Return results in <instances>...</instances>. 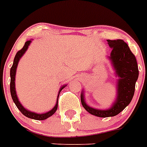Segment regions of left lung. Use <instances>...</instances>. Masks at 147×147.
I'll return each instance as SVG.
<instances>
[{
  "label": "left lung",
  "mask_w": 147,
  "mask_h": 147,
  "mask_svg": "<svg viewBox=\"0 0 147 147\" xmlns=\"http://www.w3.org/2000/svg\"><path fill=\"white\" fill-rule=\"evenodd\" d=\"M112 52L107 56L118 78L116 83V98L109 108L95 109L89 107L85 101L84 91L81 94V100L84 108L89 113L97 117L107 118L118 115L130 104L135 93V83L138 78V67L136 58L123 40H107Z\"/></svg>",
  "instance_id": "left-lung-1"
}]
</instances>
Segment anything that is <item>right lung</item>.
Listing matches in <instances>:
<instances>
[{"instance_id": "obj_1", "label": "right lung", "mask_w": 147, "mask_h": 147, "mask_svg": "<svg viewBox=\"0 0 147 147\" xmlns=\"http://www.w3.org/2000/svg\"><path fill=\"white\" fill-rule=\"evenodd\" d=\"M32 42V39L25 43L24 47L22 49H20V51L17 52V54L15 55V58H14L13 64L12 66L10 69V78H11V80H10V92H11V96H12V100H13L14 103L15 104L16 107H18V109L24 115H25L26 117L29 118H32V119L34 120H40V121H43V120H45L47 118H49L50 116H52V115L54 114L55 112H56L57 109H58V97H59V94L61 92V91L63 88H65V86H66L67 84H65L63 86H61L59 89V92H58V95L57 97V101H56V104L55 105V107L51 109L49 112H45V113H41V114H38L36 112H31V111L28 110L27 109H26L22 104H20V102L19 101V99L18 98L17 93H16V89H15V75H16V69H17L18 65V62L20 61V59L22 58V56L24 55V53L26 52V51L28 49V47H29L30 43Z\"/></svg>"}]
</instances>
